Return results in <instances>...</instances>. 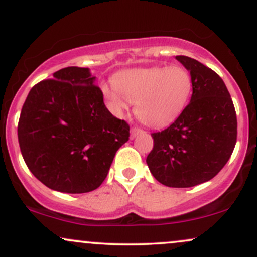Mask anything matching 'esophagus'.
<instances>
[{"instance_id": "34e87169", "label": "esophagus", "mask_w": 257, "mask_h": 257, "mask_svg": "<svg viewBox=\"0 0 257 257\" xmlns=\"http://www.w3.org/2000/svg\"><path fill=\"white\" fill-rule=\"evenodd\" d=\"M141 133H144V131H141L140 128H132V131H131V138L133 139V138H135L137 137V135H139V134H141Z\"/></svg>"}]
</instances>
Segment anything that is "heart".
Wrapping results in <instances>:
<instances>
[{"instance_id":"1","label":"heart","mask_w":257,"mask_h":257,"mask_svg":"<svg viewBox=\"0 0 257 257\" xmlns=\"http://www.w3.org/2000/svg\"><path fill=\"white\" fill-rule=\"evenodd\" d=\"M112 82L101 87L110 110L122 116L133 102L139 119L152 128H163L178 119L193 91L192 76L181 66L126 70Z\"/></svg>"}]
</instances>
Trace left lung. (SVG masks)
<instances>
[{
	"instance_id": "obj_1",
	"label": "left lung",
	"mask_w": 257,
	"mask_h": 257,
	"mask_svg": "<svg viewBox=\"0 0 257 257\" xmlns=\"http://www.w3.org/2000/svg\"><path fill=\"white\" fill-rule=\"evenodd\" d=\"M176 60L192 76V96L172 125L152 133L146 163L161 184L184 188L209 181L225 167L237 143V114L216 72L190 57Z\"/></svg>"
}]
</instances>
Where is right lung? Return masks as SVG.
Returning <instances> with one entry per match:
<instances>
[{
	"mask_svg": "<svg viewBox=\"0 0 257 257\" xmlns=\"http://www.w3.org/2000/svg\"><path fill=\"white\" fill-rule=\"evenodd\" d=\"M31 88L18 123L26 166L47 187L85 193L102 184L129 125L106 108L87 67L69 66Z\"/></svg>",
	"mask_w": 257,
	"mask_h": 257,
	"instance_id": "1",
	"label": "right lung"
}]
</instances>
